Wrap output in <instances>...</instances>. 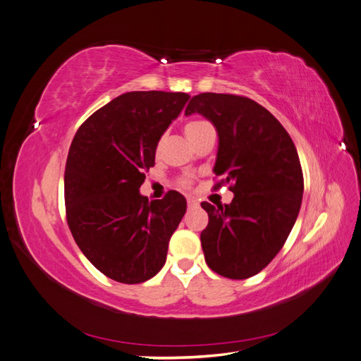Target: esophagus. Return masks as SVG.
<instances>
[{"label":"esophagus","mask_w":361,"mask_h":361,"mask_svg":"<svg viewBox=\"0 0 361 361\" xmlns=\"http://www.w3.org/2000/svg\"><path fill=\"white\" fill-rule=\"evenodd\" d=\"M187 205H188V208H195L199 205V202L192 197H187Z\"/></svg>","instance_id":"1"}]
</instances>
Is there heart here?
Wrapping results in <instances>:
<instances>
[{
    "mask_svg": "<svg viewBox=\"0 0 361 361\" xmlns=\"http://www.w3.org/2000/svg\"><path fill=\"white\" fill-rule=\"evenodd\" d=\"M213 128L211 127L209 122L204 121V119H195V121H190L187 122L185 126H183V133L190 139V142L192 144L195 140L205 133L207 130ZM179 185L180 187H190V180L188 179H180L179 180Z\"/></svg>",
    "mask_w": 361,
    "mask_h": 361,
    "instance_id": "1",
    "label": "heart"
}]
</instances>
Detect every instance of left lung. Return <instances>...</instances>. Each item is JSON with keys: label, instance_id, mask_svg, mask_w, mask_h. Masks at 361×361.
Here are the masks:
<instances>
[{"label": "left lung", "instance_id": "1", "mask_svg": "<svg viewBox=\"0 0 361 361\" xmlns=\"http://www.w3.org/2000/svg\"><path fill=\"white\" fill-rule=\"evenodd\" d=\"M200 113L219 133L216 187L228 183L230 205L202 202L208 225L200 233L207 265L242 280L256 276L282 250L303 196V171L283 126L247 96L200 93L185 114Z\"/></svg>", "mask_w": 361, "mask_h": 361}]
</instances>
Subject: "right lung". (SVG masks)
<instances>
[{"label":"right lung","instance_id":"1","mask_svg":"<svg viewBox=\"0 0 361 361\" xmlns=\"http://www.w3.org/2000/svg\"><path fill=\"white\" fill-rule=\"evenodd\" d=\"M188 99L187 93H124L94 111L70 145L68 228L92 265L116 282L142 283L161 271L187 211L178 191L148 202L139 188L154 165L157 142Z\"/></svg>","mask_w":361,"mask_h":361}]
</instances>
